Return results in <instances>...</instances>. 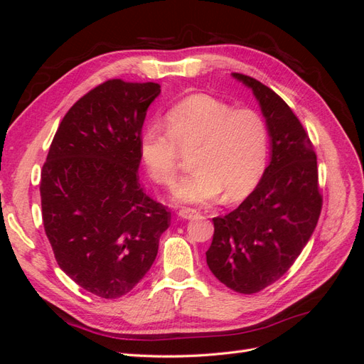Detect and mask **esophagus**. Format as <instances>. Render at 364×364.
Returning a JSON list of instances; mask_svg holds the SVG:
<instances>
[{"label":"esophagus","instance_id":"1","mask_svg":"<svg viewBox=\"0 0 364 364\" xmlns=\"http://www.w3.org/2000/svg\"><path fill=\"white\" fill-rule=\"evenodd\" d=\"M199 215V211H197V209H193V208H182V209H179V217H182V218H193V217H197Z\"/></svg>","mask_w":364,"mask_h":364}]
</instances>
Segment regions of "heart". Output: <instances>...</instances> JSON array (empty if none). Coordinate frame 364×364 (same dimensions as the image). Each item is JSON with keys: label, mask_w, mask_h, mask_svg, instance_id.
<instances>
[{"label": "heart", "mask_w": 364, "mask_h": 364, "mask_svg": "<svg viewBox=\"0 0 364 364\" xmlns=\"http://www.w3.org/2000/svg\"><path fill=\"white\" fill-rule=\"evenodd\" d=\"M162 130L149 127L139 151L150 178L171 186L178 179L181 150L191 151L194 171L174 190L176 200L205 203L225 191L228 200L250 193L266 167L269 129L252 107H237L196 94L174 105Z\"/></svg>", "instance_id": "b5f03b06"}]
</instances>
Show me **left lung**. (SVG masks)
Listing matches in <instances>:
<instances>
[{"instance_id":"left-lung-1","label":"left lung","mask_w":364,"mask_h":364,"mask_svg":"<svg viewBox=\"0 0 364 364\" xmlns=\"http://www.w3.org/2000/svg\"><path fill=\"white\" fill-rule=\"evenodd\" d=\"M234 77L252 87L266 117L272 161L246 200L214 217L208 267L226 287L253 294L289 272L310 240L322 211L317 156L291 107L250 75Z\"/></svg>"}]
</instances>
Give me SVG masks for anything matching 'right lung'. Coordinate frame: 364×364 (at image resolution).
<instances>
[{"label": "right lung", "mask_w": 364, "mask_h": 364, "mask_svg": "<svg viewBox=\"0 0 364 364\" xmlns=\"http://www.w3.org/2000/svg\"><path fill=\"white\" fill-rule=\"evenodd\" d=\"M153 82L111 79L79 98L58 127L41 173L42 222L59 267L103 299L144 278L171 213L139 183V141Z\"/></svg>", "instance_id": "obj_1"}]
</instances>
